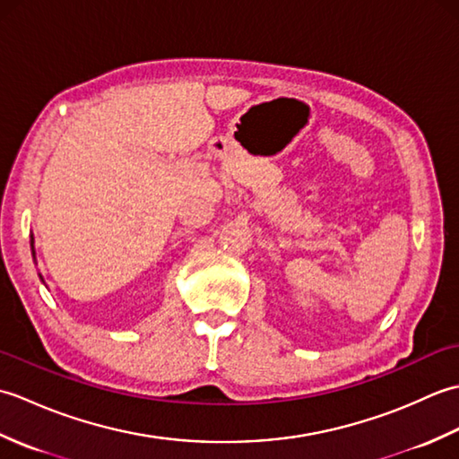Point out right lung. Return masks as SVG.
I'll return each instance as SVG.
<instances>
[{"mask_svg":"<svg viewBox=\"0 0 459 459\" xmlns=\"http://www.w3.org/2000/svg\"><path fill=\"white\" fill-rule=\"evenodd\" d=\"M35 238H33V235H31V255H33V260H35ZM39 278H41V281H43V284H45V280H43V276L41 274H39Z\"/></svg>","mask_w":459,"mask_h":459,"instance_id":"obj_1","label":"right lung"}]
</instances>
